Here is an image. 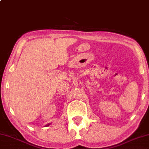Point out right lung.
<instances>
[{
    "label": "right lung",
    "mask_w": 149,
    "mask_h": 149,
    "mask_svg": "<svg viewBox=\"0 0 149 149\" xmlns=\"http://www.w3.org/2000/svg\"><path fill=\"white\" fill-rule=\"evenodd\" d=\"M50 125V124L49 123V124H47V125H46V126H48V125Z\"/></svg>",
    "instance_id": "1"
}]
</instances>
